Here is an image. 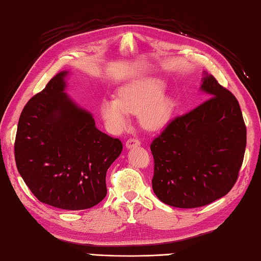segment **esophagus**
Segmentation results:
<instances>
[{
	"instance_id": "1",
	"label": "esophagus",
	"mask_w": 261,
	"mask_h": 261,
	"mask_svg": "<svg viewBox=\"0 0 261 261\" xmlns=\"http://www.w3.org/2000/svg\"><path fill=\"white\" fill-rule=\"evenodd\" d=\"M140 145H141V142L136 140V138H129V140L126 141V144H125L126 148H132V147H136Z\"/></svg>"
}]
</instances>
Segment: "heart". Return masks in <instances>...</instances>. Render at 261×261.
<instances>
[{"instance_id": "1", "label": "heart", "mask_w": 261, "mask_h": 261, "mask_svg": "<svg viewBox=\"0 0 261 261\" xmlns=\"http://www.w3.org/2000/svg\"><path fill=\"white\" fill-rule=\"evenodd\" d=\"M165 83L158 77H141L120 87L115 99H103L100 114L109 128L124 129L128 124V113H138L140 123L156 129L170 119L175 101L163 94Z\"/></svg>"}]
</instances>
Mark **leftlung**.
I'll use <instances>...</instances> for the list:
<instances>
[{
	"instance_id": "8db88e82",
	"label": "left lung",
	"mask_w": 261,
	"mask_h": 261,
	"mask_svg": "<svg viewBox=\"0 0 261 261\" xmlns=\"http://www.w3.org/2000/svg\"><path fill=\"white\" fill-rule=\"evenodd\" d=\"M200 90L209 99L173 119L150 144L154 193L183 209L209 204L233 188L247 144L237 98L206 72Z\"/></svg>"
}]
</instances>
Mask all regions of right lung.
I'll list each match as a JSON object with an SVG mask.
<instances>
[{
    "mask_svg": "<svg viewBox=\"0 0 261 261\" xmlns=\"http://www.w3.org/2000/svg\"><path fill=\"white\" fill-rule=\"evenodd\" d=\"M67 76L68 71L56 74L23 108L14 156L40 202L73 211L105 198L106 173L123 144L98 129L91 113L66 94Z\"/></svg>",
    "mask_w": 261,
    "mask_h": 261,
    "instance_id": "1",
    "label": "right lung"
}]
</instances>
